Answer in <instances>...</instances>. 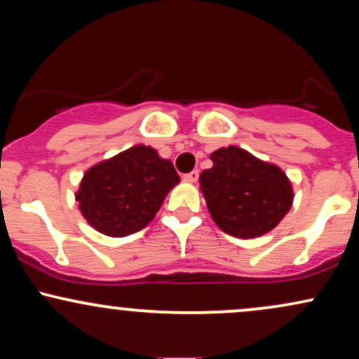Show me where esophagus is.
<instances>
[{"instance_id": "obj_1", "label": "esophagus", "mask_w": 359, "mask_h": 359, "mask_svg": "<svg viewBox=\"0 0 359 359\" xmlns=\"http://www.w3.org/2000/svg\"><path fill=\"white\" fill-rule=\"evenodd\" d=\"M199 179V170H192V172H189V174H185L184 175V180L185 182H196V180Z\"/></svg>"}]
</instances>
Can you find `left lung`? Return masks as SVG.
<instances>
[{
	"mask_svg": "<svg viewBox=\"0 0 359 359\" xmlns=\"http://www.w3.org/2000/svg\"><path fill=\"white\" fill-rule=\"evenodd\" d=\"M209 158L212 167L201 174L199 187L217 228L241 240L277 228L294 204L285 172L234 145L212 151Z\"/></svg>",
	"mask_w": 359,
	"mask_h": 359,
	"instance_id": "8db88e82",
	"label": "left lung"
}]
</instances>
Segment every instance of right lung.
Masks as SVG:
<instances>
[{
	"label": "right lung",
	"instance_id": "add662e5",
	"mask_svg": "<svg viewBox=\"0 0 359 359\" xmlns=\"http://www.w3.org/2000/svg\"><path fill=\"white\" fill-rule=\"evenodd\" d=\"M179 182L170 160L155 148L135 145L88 168L76 201L90 228L123 238L145 228Z\"/></svg>",
	"mask_w": 359,
	"mask_h": 359
}]
</instances>
